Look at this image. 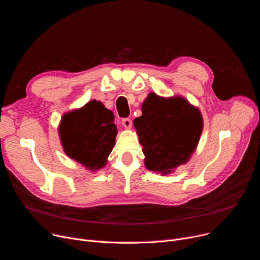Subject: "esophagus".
Here are the masks:
<instances>
[{
	"label": "esophagus",
	"mask_w": 260,
	"mask_h": 260,
	"mask_svg": "<svg viewBox=\"0 0 260 260\" xmlns=\"http://www.w3.org/2000/svg\"><path fill=\"white\" fill-rule=\"evenodd\" d=\"M122 125L126 128V129H129L131 127H132V124H133V122H132V120L129 119V118H124V119H122Z\"/></svg>",
	"instance_id": "1"
}]
</instances>
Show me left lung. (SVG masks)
Wrapping results in <instances>:
<instances>
[{"label":"left lung","mask_w":260,"mask_h":260,"mask_svg":"<svg viewBox=\"0 0 260 260\" xmlns=\"http://www.w3.org/2000/svg\"><path fill=\"white\" fill-rule=\"evenodd\" d=\"M149 171L164 175L186 164L203 132L199 108L182 96L164 98L150 92L142 104V115L134 120Z\"/></svg>","instance_id":"1"}]
</instances>
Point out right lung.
<instances>
[{
    "instance_id": "1",
    "label": "right lung",
    "mask_w": 260,
    "mask_h": 260,
    "mask_svg": "<svg viewBox=\"0 0 260 260\" xmlns=\"http://www.w3.org/2000/svg\"><path fill=\"white\" fill-rule=\"evenodd\" d=\"M58 134L64 153L85 169L96 172L108 161L117 127L112 111L92 100L82 108L64 113Z\"/></svg>"
}]
</instances>
